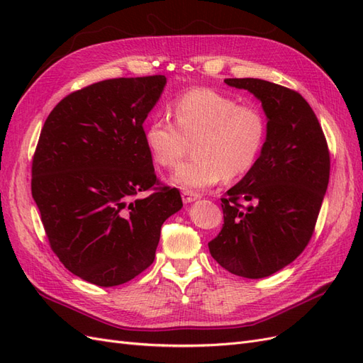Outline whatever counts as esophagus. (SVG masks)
I'll list each match as a JSON object with an SVG mask.
<instances>
[{"label":"esophagus","mask_w":363,"mask_h":363,"mask_svg":"<svg viewBox=\"0 0 363 363\" xmlns=\"http://www.w3.org/2000/svg\"><path fill=\"white\" fill-rule=\"evenodd\" d=\"M196 199H200V194L199 192H194V191H182V200L183 203H192Z\"/></svg>","instance_id":"1"}]
</instances>
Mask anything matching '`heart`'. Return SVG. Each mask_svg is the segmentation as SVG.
<instances>
[{"mask_svg": "<svg viewBox=\"0 0 363 363\" xmlns=\"http://www.w3.org/2000/svg\"><path fill=\"white\" fill-rule=\"evenodd\" d=\"M171 118L156 113L145 130L152 159L175 168L189 155L195 157L174 174L184 189H206L223 177H242L255 167L267 140V118L255 104H239L235 96L208 87H195L174 100Z\"/></svg>", "mask_w": 363, "mask_h": 363, "instance_id": "b5f03b06", "label": "heart"}]
</instances>
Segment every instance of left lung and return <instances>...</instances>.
I'll list each match as a JSON object with an SVG mask.
<instances>
[{"instance_id":"left-lung-1","label":"left lung","mask_w":363,"mask_h":363,"mask_svg":"<svg viewBox=\"0 0 363 363\" xmlns=\"http://www.w3.org/2000/svg\"><path fill=\"white\" fill-rule=\"evenodd\" d=\"M224 82L259 98L268 131L255 167L221 199L224 224L208 250L228 272L263 279L309 244L330 177V151L320 121L296 91L259 79Z\"/></svg>"}]
</instances>
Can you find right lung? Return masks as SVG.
Segmentation results:
<instances>
[{"label":"right lung","mask_w":363,"mask_h":363,"mask_svg":"<svg viewBox=\"0 0 363 363\" xmlns=\"http://www.w3.org/2000/svg\"><path fill=\"white\" fill-rule=\"evenodd\" d=\"M164 75L108 79L67 95L42 127L31 195L54 255L96 286H118L156 256L177 188L155 172L144 121Z\"/></svg>","instance_id":"add662e5"}]
</instances>
